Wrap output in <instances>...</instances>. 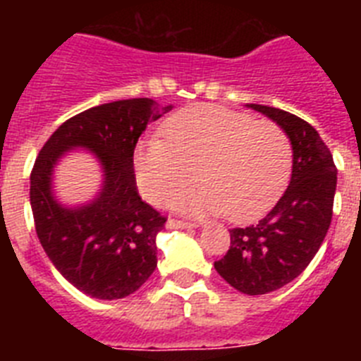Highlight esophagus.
<instances>
[{
	"label": "esophagus",
	"mask_w": 361,
	"mask_h": 361,
	"mask_svg": "<svg viewBox=\"0 0 361 361\" xmlns=\"http://www.w3.org/2000/svg\"><path fill=\"white\" fill-rule=\"evenodd\" d=\"M166 228L168 229H193V228H199L197 222H186V220H168L166 222Z\"/></svg>",
	"instance_id": "34e87169"
}]
</instances>
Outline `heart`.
<instances>
[{"label":"heart","instance_id":"b5f03b06","mask_svg":"<svg viewBox=\"0 0 361 361\" xmlns=\"http://www.w3.org/2000/svg\"><path fill=\"white\" fill-rule=\"evenodd\" d=\"M161 139H145L133 155L135 178L153 204L171 202L186 215L257 216L279 199L291 173L293 149L279 124L195 104L177 111L162 126ZM201 177L204 188L180 193Z\"/></svg>","mask_w":361,"mask_h":361}]
</instances>
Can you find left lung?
Segmentation results:
<instances>
[{"label":"left lung","instance_id":"1","mask_svg":"<svg viewBox=\"0 0 361 361\" xmlns=\"http://www.w3.org/2000/svg\"><path fill=\"white\" fill-rule=\"evenodd\" d=\"M289 137L293 170L288 190L257 224L229 229L231 245L215 269L244 295H266L293 282L320 250L333 219L336 166L318 132L280 108L245 104Z\"/></svg>","mask_w":361,"mask_h":361}]
</instances>
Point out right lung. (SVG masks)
Masks as SVG:
<instances>
[{"label":"right lung","instance_id":"obj_1","mask_svg":"<svg viewBox=\"0 0 361 361\" xmlns=\"http://www.w3.org/2000/svg\"><path fill=\"white\" fill-rule=\"evenodd\" d=\"M171 108L146 97L94 106L63 123L37 155L30 175L37 238L56 269L92 298L132 295L157 267V233L166 219L139 197L133 149L146 126ZM75 149L94 155L102 186L86 203L63 204L53 171Z\"/></svg>","mask_w":361,"mask_h":361}]
</instances>
